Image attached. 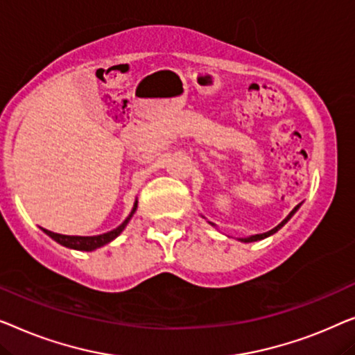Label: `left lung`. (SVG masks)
Returning <instances> with one entry per match:
<instances>
[{
  "label": "left lung",
  "instance_id": "8db88e82",
  "mask_svg": "<svg viewBox=\"0 0 355 355\" xmlns=\"http://www.w3.org/2000/svg\"><path fill=\"white\" fill-rule=\"evenodd\" d=\"M301 204H302V202H301ZM301 204H297V206H296V207H294V209H293V211L288 214V217H286V218H284V220H283L282 223H278V225H277L275 228H273V230H270V232H267V233H261V234H252V236H248V238H238V241H241V243H254V241H261V239H263V238H268V236H272V234H273V233H277V232H278V230H279V228H282V227L284 225V223H286V222L289 220V218H291V217L294 216V214H296V212H297V209H299V207H301ZM209 223H211V225H212V227H216V225H214V223H212V222H209Z\"/></svg>",
  "mask_w": 355,
  "mask_h": 355
}]
</instances>
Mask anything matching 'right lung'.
Segmentation results:
<instances>
[{
	"mask_svg": "<svg viewBox=\"0 0 355 355\" xmlns=\"http://www.w3.org/2000/svg\"><path fill=\"white\" fill-rule=\"evenodd\" d=\"M137 207H138V201H135L132 212L128 214V217L121 223V225L111 230V232H107V233L96 234V236H69V234L53 233V232H49V230H44V228H42V230L48 234L49 238H53L54 241L61 244V246H66L69 249H77V251H88L89 252V251H94V249L104 246V244L114 241V239H116L119 234L123 232V228L127 227L130 218L133 217L135 212H137Z\"/></svg>",
	"mask_w": 355,
	"mask_h": 355,
	"instance_id": "add662e5",
	"label": "right lung"
}]
</instances>
